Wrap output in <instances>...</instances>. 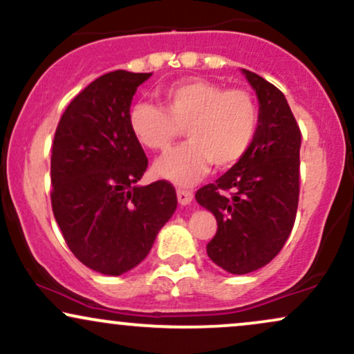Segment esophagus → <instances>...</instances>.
Instances as JSON below:
<instances>
[{"instance_id":"1","label":"esophagus","mask_w":354,"mask_h":354,"mask_svg":"<svg viewBox=\"0 0 354 354\" xmlns=\"http://www.w3.org/2000/svg\"><path fill=\"white\" fill-rule=\"evenodd\" d=\"M176 194H178V201H180V205H189L191 201H193V191L191 189H183V188H180L176 191Z\"/></svg>"}]
</instances>
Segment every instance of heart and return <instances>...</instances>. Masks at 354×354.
I'll return each mask as SVG.
<instances>
[{"instance_id": "heart-1", "label": "heart", "mask_w": 354, "mask_h": 354, "mask_svg": "<svg viewBox=\"0 0 354 354\" xmlns=\"http://www.w3.org/2000/svg\"><path fill=\"white\" fill-rule=\"evenodd\" d=\"M165 109L135 103L128 111L133 136L151 151H166L185 129L189 141L161 158L154 173L180 186L193 185L211 163L230 168L246 156L258 133V104L250 91L189 78L161 91Z\"/></svg>"}]
</instances>
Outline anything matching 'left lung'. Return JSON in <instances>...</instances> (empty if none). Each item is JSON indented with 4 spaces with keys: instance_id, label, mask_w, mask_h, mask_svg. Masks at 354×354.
Segmentation results:
<instances>
[{
    "instance_id": "1",
    "label": "left lung",
    "mask_w": 354,
    "mask_h": 354,
    "mask_svg": "<svg viewBox=\"0 0 354 354\" xmlns=\"http://www.w3.org/2000/svg\"><path fill=\"white\" fill-rule=\"evenodd\" d=\"M243 73L259 100L258 133L241 161L194 194L218 223L208 256L233 274L259 270L281 251L299 200V126L274 84Z\"/></svg>"
}]
</instances>
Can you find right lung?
Wrapping results in <instances>:
<instances>
[{
	"label": "right lung",
	"mask_w": 354,
	"mask_h": 354,
	"mask_svg": "<svg viewBox=\"0 0 354 354\" xmlns=\"http://www.w3.org/2000/svg\"><path fill=\"white\" fill-rule=\"evenodd\" d=\"M151 73L111 71L64 109L51 148V208L64 241L84 266L120 276L140 265L171 218L174 186H136L148 158L128 111Z\"/></svg>",
	"instance_id": "obj_1"
}]
</instances>
